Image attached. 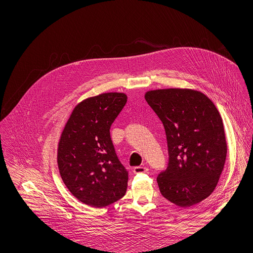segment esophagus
<instances>
[{
	"mask_svg": "<svg viewBox=\"0 0 253 253\" xmlns=\"http://www.w3.org/2000/svg\"><path fill=\"white\" fill-rule=\"evenodd\" d=\"M147 171H148V169L146 167H143V166L135 167L133 169V172L134 173H142V172H147Z\"/></svg>",
	"mask_w": 253,
	"mask_h": 253,
	"instance_id": "esophagus-1",
	"label": "esophagus"
}]
</instances>
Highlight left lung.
<instances>
[{"label":"left lung","instance_id":"1","mask_svg":"<svg viewBox=\"0 0 253 253\" xmlns=\"http://www.w3.org/2000/svg\"><path fill=\"white\" fill-rule=\"evenodd\" d=\"M145 100L167 134L169 163L156 178L160 193L180 207L200 203L215 190L226 159L218 110L208 97L193 89L150 90Z\"/></svg>","mask_w":253,"mask_h":253}]
</instances>
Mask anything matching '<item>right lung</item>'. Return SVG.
Listing matches in <instances>:
<instances>
[{
    "mask_svg": "<svg viewBox=\"0 0 253 253\" xmlns=\"http://www.w3.org/2000/svg\"><path fill=\"white\" fill-rule=\"evenodd\" d=\"M127 102L122 93H107L80 103L68 119L58 144L57 164L67 189L96 208L126 193L128 170L121 164L110 129Z\"/></svg>",
    "mask_w": 253,
    "mask_h": 253,
    "instance_id": "right-lung-1",
    "label": "right lung"
}]
</instances>
